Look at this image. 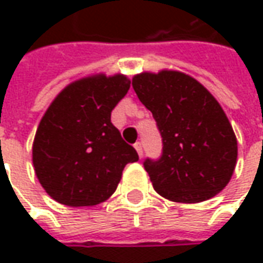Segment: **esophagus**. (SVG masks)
I'll return each mask as SVG.
<instances>
[{
	"label": "esophagus",
	"instance_id": "34e87169",
	"mask_svg": "<svg viewBox=\"0 0 263 263\" xmlns=\"http://www.w3.org/2000/svg\"><path fill=\"white\" fill-rule=\"evenodd\" d=\"M134 146H135V149H137V152H138V155H139V158H142L143 151H142V145H141V142H137L135 145H134Z\"/></svg>",
	"mask_w": 263,
	"mask_h": 263
}]
</instances>
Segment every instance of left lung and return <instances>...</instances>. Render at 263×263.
I'll list each match as a JSON object with an SVG mask.
<instances>
[{"label":"left lung","mask_w":263,"mask_h":263,"mask_svg":"<svg viewBox=\"0 0 263 263\" xmlns=\"http://www.w3.org/2000/svg\"><path fill=\"white\" fill-rule=\"evenodd\" d=\"M132 87L162 135V156L143 162L156 193L176 203H200L220 193L237 165L238 143L213 94L176 70L135 74Z\"/></svg>","instance_id":"obj_1"}]
</instances>
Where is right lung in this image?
I'll use <instances>...</instances> for the list:
<instances>
[{
    "label": "right lung",
    "mask_w": 263,
    "mask_h": 263,
    "mask_svg": "<svg viewBox=\"0 0 263 263\" xmlns=\"http://www.w3.org/2000/svg\"><path fill=\"white\" fill-rule=\"evenodd\" d=\"M124 74L88 76L66 86L39 122L32 162L39 183L58 203L90 207L112 196L138 154L111 122L129 90Z\"/></svg>",
    "instance_id": "1"
}]
</instances>
